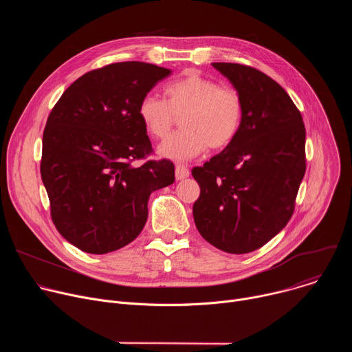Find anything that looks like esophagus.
<instances>
[{
	"instance_id": "34e87169",
	"label": "esophagus",
	"mask_w": 352,
	"mask_h": 352,
	"mask_svg": "<svg viewBox=\"0 0 352 352\" xmlns=\"http://www.w3.org/2000/svg\"><path fill=\"white\" fill-rule=\"evenodd\" d=\"M189 174H190V173H189V170H188L185 166L178 164V166L175 167V178H177L178 181L188 178V177H189Z\"/></svg>"
}]
</instances>
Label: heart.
<instances>
[{"mask_svg": "<svg viewBox=\"0 0 352 352\" xmlns=\"http://www.w3.org/2000/svg\"><path fill=\"white\" fill-rule=\"evenodd\" d=\"M144 129L156 139L166 138L181 117L184 131L167 138L159 155L174 162H186L205 153L208 147L221 150L238 136L243 121V100L231 87L193 71L164 87V100L144 96L138 107Z\"/></svg>", "mask_w": 352, "mask_h": 352, "instance_id": "heart-1", "label": "heart"}]
</instances>
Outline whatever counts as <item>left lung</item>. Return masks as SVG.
I'll return each instance as SVG.
<instances>
[{
    "label": "left lung",
    "instance_id": "8db88e82",
    "mask_svg": "<svg viewBox=\"0 0 352 352\" xmlns=\"http://www.w3.org/2000/svg\"><path fill=\"white\" fill-rule=\"evenodd\" d=\"M243 100L235 140L204 167L193 204L199 234L228 254H248L276 236L292 216L305 175V125L287 91L263 72L212 64Z\"/></svg>",
    "mask_w": 352,
    "mask_h": 352
}]
</instances>
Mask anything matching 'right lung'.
I'll use <instances>...</instances> for the list:
<instances>
[{
    "label": "right lung",
    "instance_id": "obj_1",
    "mask_svg": "<svg viewBox=\"0 0 352 352\" xmlns=\"http://www.w3.org/2000/svg\"><path fill=\"white\" fill-rule=\"evenodd\" d=\"M171 69L139 61L110 64L76 79L48 116L41 179L58 232L83 252L104 255L132 242L152 192L174 182L170 160L152 153L140 100Z\"/></svg>",
    "mask_w": 352,
    "mask_h": 352
}]
</instances>
